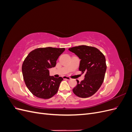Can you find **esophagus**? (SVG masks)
<instances>
[{"mask_svg":"<svg viewBox=\"0 0 132 132\" xmlns=\"http://www.w3.org/2000/svg\"><path fill=\"white\" fill-rule=\"evenodd\" d=\"M63 79H65V80H69L70 79V78L68 77H67V76H63Z\"/></svg>","mask_w":132,"mask_h":132,"instance_id":"obj_1","label":"esophagus"}]
</instances>
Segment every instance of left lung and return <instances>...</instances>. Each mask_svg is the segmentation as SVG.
I'll use <instances>...</instances> for the list:
<instances>
[{"instance_id": "obj_1", "label": "left lung", "mask_w": 132, "mask_h": 132, "mask_svg": "<svg viewBox=\"0 0 132 132\" xmlns=\"http://www.w3.org/2000/svg\"><path fill=\"white\" fill-rule=\"evenodd\" d=\"M80 59L79 69L85 73L84 79L80 82L77 80V85L73 91L78 97L86 98L95 94L101 87L106 70L105 57L96 48L85 45L69 48Z\"/></svg>"}]
</instances>
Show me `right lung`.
Returning a JSON list of instances; mask_svg holds the SVG:
<instances>
[{"label":"right lung","mask_w":132,"mask_h":132,"mask_svg":"<svg viewBox=\"0 0 132 132\" xmlns=\"http://www.w3.org/2000/svg\"><path fill=\"white\" fill-rule=\"evenodd\" d=\"M64 51V48H40L31 51L25 58L22 66L23 79L35 96L47 99L57 93L63 79L50 76L49 69L55 66L57 60Z\"/></svg>","instance_id":"1"}]
</instances>
